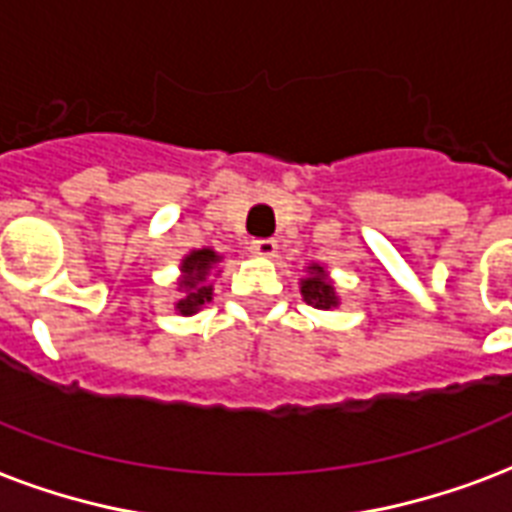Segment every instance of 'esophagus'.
Listing matches in <instances>:
<instances>
[{
	"mask_svg": "<svg viewBox=\"0 0 512 512\" xmlns=\"http://www.w3.org/2000/svg\"><path fill=\"white\" fill-rule=\"evenodd\" d=\"M251 251L256 253V256H275L277 243L272 240V237H256V240L251 243Z\"/></svg>",
	"mask_w": 512,
	"mask_h": 512,
	"instance_id": "obj_1",
	"label": "esophagus"
}]
</instances>
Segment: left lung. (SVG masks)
Segmentation results:
<instances>
[{
  "label": "left lung",
  "instance_id": "8db88e82",
  "mask_svg": "<svg viewBox=\"0 0 512 512\" xmlns=\"http://www.w3.org/2000/svg\"><path fill=\"white\" fill-rule=\"evenodd\" d=\"M310 275L301 280V296L304 301L315 307V310H331L339 304V296L334 291V283L328 280L326 269L320 267V264H312Z\"/></svg>",
  "mask_w": 512,
  "mask_h": 512
}]
</instances>
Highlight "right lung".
I'll use <instances>...</instances> for the list:
<instances>
[{
	"instance_id": "obj_1",
	"label": "right lung",
	"mask_w": 512,
	"mask_h": 512,
	"mask_svg": "<svg viewBox=\"0 0 512 512\" xmlns=\"http://www.w3.org/2000/svg\"><path fill=\"white\" fill-rule=\"evenodd\" d=\"M219 261L221 256L213 248H200V251L186 253L181 259V280H178L181 296L176 301L178 315L189 318L213 299V285L208 283V275Z\"/></svg>"
}]
</instances>
